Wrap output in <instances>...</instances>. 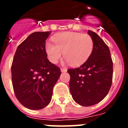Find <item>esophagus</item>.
I'll use <instances>...</instances> for the list:
<instances>
[{
  "label": "esophagus",
  "mask_w": 128,
  "mask_h": 128,
  "mask_svg": "<svg viewBox=\"0 0 128 128\" xmlns=\"http://www.w3.org/2000/svg\"><path fill=\"white\" fill-rule=\"evenodd\" d=\"M61 71H62V72H66L67 71V69L64 68H61Z\"/></svg>",
  "instance_id": "1"
}]
</instances>
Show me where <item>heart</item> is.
I'll return each instance as SVG.
<instances>
[{"label": "heart", "instance_id": "heart-1", "mask_svg": "<svg viewBox=\"0 0 128 128\" xmlns=\"http://www.w3.org/2000/svg\"><path fill=\"white\" fill-rule=\"evenodd\" d=\"M52 41L46 44L48 60L54 64L63 56L72 65L84 63L94 49L93 39L90 35L75 32H65L53 36Z\"/></svg>", "mask_w": 128, "mask_h": 128}]
</instances>
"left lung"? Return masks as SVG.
Wrapping results in <instances>:
<instances>
[{
    "mask_svg": "<svg viewBox=\"0 0 128 128\" xmlns=\"http://www.w3.org/2000/svg\"><path fill=\"white\" fill-rule=\"evenodd\" d=\"M94 41V49L82 65L68 69L72 98L79 104L90 106L107 96L112 83L113 62L109 47L98 34L88 30Z\"/></svg>",
    "mask_w": 128,
    "mask_h": 128,
    "instance_id": "8db88e82",
    "label": "left lung"
}]
</instances>
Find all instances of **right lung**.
I'll return each mask as SVG.
<instances>
[{
    "instance_id": "obj_1",
    "label": "right lung",
    "mask_w": 128,
    "mask_h": 128,
    "mask_svg": "<svg viewBox=\"0 0 128 128\" xmlns=\"http://www.w3.org/2000/svg\"><path fill=\"white\" fill-rule=\"evenodd\" d=\"M50 31L30 34L18 46L11 65L16 98L26 108L40 110L50 102L60 68L47 58L46 40Z\"/></svg>"
}]
</instances>
